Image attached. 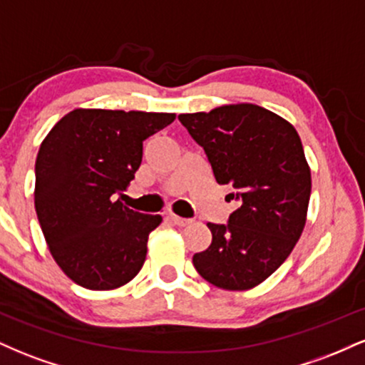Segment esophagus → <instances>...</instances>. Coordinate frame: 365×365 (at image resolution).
Masks as SVG:
<instances>
[{
  "label": "esophagus",
  "mask_w": 365,
  "mask_h": 365,
  "mask_svg": "<svg viewBox=\"0 0 365 365\" xmlns=\"http://www.w3.org/2000/svg\"><path fill=\"white\" fill-rule=\"evenodd\" d=\"M171 221H173L175 225L177 226H187L188 223H190V220H187V217H180V216H177V215H170L168 216Z\"/></svg>",
  "instance_id": "obj_1"
}]
</instances>
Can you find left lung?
<instances>
[{"label":"left lung","instance_id":"1","mask_svg":"<svg viewBox=\"0 0 365 365\" xmlns=\"http://www.w3.org/2000/svg\"><path fill=\"white\" fill-rule=\"evenodd\" d=\"M220 185L238 207L226 225L207 223L212 242L194 255L197 273L223 290L257 287L299 242L311 199V170L297 130L255 104L178 116Z\"/></svg>","mask_w":365,"mask_h":365}]
</instances>
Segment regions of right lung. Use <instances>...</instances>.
I'll list each match as a JSON object with an SVG mask.
<instances>
[{"label":"right lung","instance_id":"right-lung-1","mask_svg":"<svg viewBox=\"0 0 365 365\" xmlns=\"http://www.w3.org/2000/svg\"><path fill=\"white\" fill-rule=\"evenodd\" d=\"M173 120V113L73 110L41 144L36 212L54 261L81 287L113 290L140 271L161 216L115 199L135 178L144 140Z\"/></svg>","mask_w":365,"mask_h":365}]
</instances>
